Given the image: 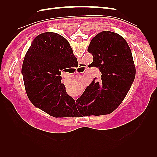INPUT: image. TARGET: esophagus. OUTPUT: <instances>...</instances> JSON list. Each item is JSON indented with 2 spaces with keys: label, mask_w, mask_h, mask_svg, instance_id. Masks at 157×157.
Masks as SVG:
<instances>
[{
  "label": "esophagus",
  "mask_w": 157,
  "mask_h": 157,
  "mask_svg": "<svg viewBox=\"0 0 157 157\" xmlns=\"http://www.w3.org/2000/svg\"><path fill=\"white\" fill-rule=\"evenodd\" d=\"M85 67L84 66H80V67H79V68H84Z\"/></svg>",
  "instance_id": "34e87169"
}]
</instances>
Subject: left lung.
Here are the masks:
<instances>
[{
  "label": "left lung",
  "mask_w": 157,
  "mask_h": 157,
  "mask_svg": "<svg viewBox=\"0 0 157 157\" xmlns=\"http://www.w3.org/2000/svg\"><path fill=\"white\" fill-rule=\"evenodd\" d=\"M88 52L93 56L91 66L101 73V80L96 82L94 78L77 99L76 105L86 116L109 114L124 100L135 78L131 50L122 36L107 31L93 38Z\"/></svg>",
  "instance_id": "left-lung-1"
}]
</instances>
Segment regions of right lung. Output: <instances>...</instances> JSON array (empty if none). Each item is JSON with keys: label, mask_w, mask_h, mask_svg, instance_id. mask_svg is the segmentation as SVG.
I'll return each instance as SVG.
<instances>
[{"label": "right lung", "mask_w": 157, "mask_h": 157, "mask_svg": "<svg viewBox=\"0 0 157 157\" xmlns=\"http://www.w3.org/2000/svg\"><path fill=\"white\" fill-rule=\"evenodd\" d=\"M78 63L69 42L58 33L46 32L32 42L23 60L26 93L35 107L54 117H67L75 101L61 82V71Z\"/></svg>", "instance_id": "1"}]
</instances>
